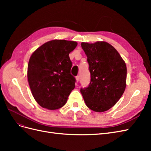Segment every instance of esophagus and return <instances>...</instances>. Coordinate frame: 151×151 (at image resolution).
Instances as JSON below:
<instances>
[{
  "mask_svg": "<svg viewBox=\"0 0 151 151\" xmlns=\"http://www.w3.org/2000/svg\"><path fill=\"white\" fill-rule=\"evenodd\" d=\"M76 81H77V83H78V82H79V76H76Z\"/></svg>",
  "mask_w": 151,
  "mask_h": 151,
  "instance_id": "obj_1",
  "label": "esophagus"
}]
</instances>
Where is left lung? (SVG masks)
<instances>
[{"instance_id":"8db88e82","label":"left lung","mask_w":151,"mask_h":151,"mask_svg":"<svg viewBox=\"0 0 151 151\" xmlns=\"http://www.w3.org/2000/svg\"><path fill=\"white\" fill-rule=\"evenodd\" d=\"M89 63L91 81L81 88L86 106L96 112L108 110L120 99L126 88L125 61L112 45L105 42H83Z\"/></svg>"}]
</instances>
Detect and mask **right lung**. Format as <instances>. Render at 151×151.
<instances>
[{"mask_svg": "<svg viewBox=\"0 0 151 151\" xmlns=\"http://www.w3.org/2000/svg\"><path fill=\"white\" fill-rule=\"evenodd\" d=\"M77 45L74 41L53 40L31 55L28 80L32 94L42 107L50 110L60 108L74 89L76 79L70 74L68 55Z\"/></svg>", "mask_w": 151, "mask_h": 151, "instance_id": "add662e5", "label": "right lung"}]
</instances>
